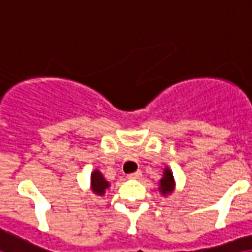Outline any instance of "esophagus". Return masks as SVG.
<instances>
[{
    "label": "esophagus",
    "instance_id": "obj_1",
    "mask_svg": "<svg viewBox=\"0 0 252 252\" xmlns=\"http://www.w3.org/2000/svg\"><path fill=\"white\" fill-rule=\"evenodd\" d=\"M140 176H142V172H140V171H136V172L128 173V175H127L128 179H132V180H136V179H140Z\"/></svg>",
    "mask_w": 252,
    "mask_h": 252
}]
</instances>
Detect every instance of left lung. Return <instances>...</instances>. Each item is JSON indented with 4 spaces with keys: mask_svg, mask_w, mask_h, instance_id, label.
<instances>
[{
    "mask_svg": "<svg viewBox=\"0 0 252 252\" xmlns=\"http://www.w3.org/2000/svg\"><path fill=\"white\" fill-rule=\"evenodd\" d=\"M173 188V177L172 172L169 171L168 168L164 171V175H163V179L160 180V189L163 194H167V193L172 192Z\"/></svg>",
    "mask_w": 252,
    "mask_h": 252,
    "instance_id": "1",
    "label": "left lung"
}]
</instances>
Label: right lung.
<instances>
[{"mask_svg": "<svg viewBox=\"0 0 252 252\" xmlns=\"http://www.w3.org/2000/svg\"><path fill=\"white\" fill-rule=\"evenodd\" d=\"M92 189L95 194H104L105 189L109 187V183L104 179V176L99 173V171H94L91 177Z\"/></svg>", "mask_w": 252, "mask_h": 252, "instance_id": "right-lung-1", "label": "right lung"}]
</instances>
